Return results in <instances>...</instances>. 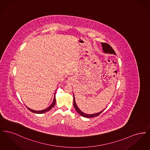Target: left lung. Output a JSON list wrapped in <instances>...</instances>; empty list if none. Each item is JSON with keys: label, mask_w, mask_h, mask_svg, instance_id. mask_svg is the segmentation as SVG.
Segmentation results:
<instances>
[{"label": "left lung", "mask_w": 150, "mask_h": 150, "mask_svg": "<svg viewBox=\"0 0 150 150\" xmlns=\"http://www.w3.org/2000/svg\"><path fill=\"white\" fill-rule=\"evenodd\" d=\"M101 44H102V50H103V51L104 53L116 54L114 50L112 49V48L109 44H108L107 43H101ZM74 106L75 109L76 110V111L78 112L79 114L81 116H83V117H87V118H91V117H96V116H97L99 115L100 114L104 111V110H105L104 109L102 111H100V112H98V113H96V114H86V113L83 112V111H81L79 108V107L77 106L76 102H75V97H74Z\"/></svg>", "instance_id": "1"}]
</instances>
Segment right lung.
Segmentation results:
<instances>
[{
  "label": "right lung",
  "instance_id": "right-lung-1",
  "mask_svg": "<svg viewBox=\"0 0 150 150\" xmlns=\"http://www.w3.org/2000/svg\"><path fill=\"white\" fill-rule=\"evenodd\" d=\"M55 94H56V92L54 93V98H53V102L52 103V104L50 105V106L47 108H45V109H44V110H41V111H36V110H32V109H30L29 107H26L28 108V110H29L31 112H34V113H36V114H43V113H45V112H47V111L50 110L52 108V107L54 106V105H55V104H56Z\"/></svg>",
  "mask_w": 150,
  "mask_h": 150
}]
</instances>
